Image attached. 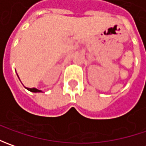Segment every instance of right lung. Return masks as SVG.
Returning <instances> with one entry per match:
<instances>
[{"instance_id": "add662e5", "label": "right lung", "mask_w": 146, "mask_h": 146, "mask_svg": "<svg viewBox=\"0 0 146 146\" xmlns=\"http://www.w3.org/2000/svg\"><path fill=\"white\" fill-rule=\"evenodd\" d=\"M19 77V76H18ZM26 88V87H25ZM27 90H29L30 92H32V93H40V92H42L41 90H39V89H37L36 88H26Z\"/></svg>"}]
</instances>
